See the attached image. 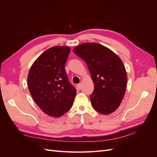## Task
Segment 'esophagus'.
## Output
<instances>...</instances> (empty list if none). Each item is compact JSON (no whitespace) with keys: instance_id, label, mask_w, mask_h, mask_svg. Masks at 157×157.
I'll list each match as a JSON object with an SVG mask.
<instances>
[{"instance_id":"1","label":"esophagus","mask_w":157,"mask_h":157,"mask_svg":"<svg viewBox=\"0 0 157 157\" xmlns=\"http://www.w3.org/2000/svg\"><path fill=\"white\" fill-rule=\"evenodd\" d=\"M81 84H77V89L78 90H80L81 89Z\"/></svg>"}]
</instances>
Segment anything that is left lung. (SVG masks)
Segmentation results:
<instances>
[{"instance_id": "1", "label": "left lung", "mask_w": 157, "mask_h": 157, "mask_svg": "<svg viewBox=\"0 0 157 157\" xmlns=\"http://www.w3.org/2000/svg\"><path fill=\"white\" fill-rule=\"evenodd\" d=\"M74 53L86 62L94 84L90 100L95 110L103 115L115 111L124 96L127 75L117 54L96 42L75 47Z\"/></svg>"}]
</instances>
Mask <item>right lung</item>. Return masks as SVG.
<instances>
[{"instance_id":"right-lung-1","label":"right lung","mask_w":157,"mask_h":157,"mask_svg":"<svg viewBox=\"0 0 157 157\" xmlns=\"http://www.w3.org/2000/svg\"><path fill=\"white\" fill-rule=\"evenodd\" d=\"M69 52L68 46L52 47L35 60L28 74L32 98L41 110L51 117H59L67 113L77 93L65 70Z\"/></svg>"}]
</instances>
